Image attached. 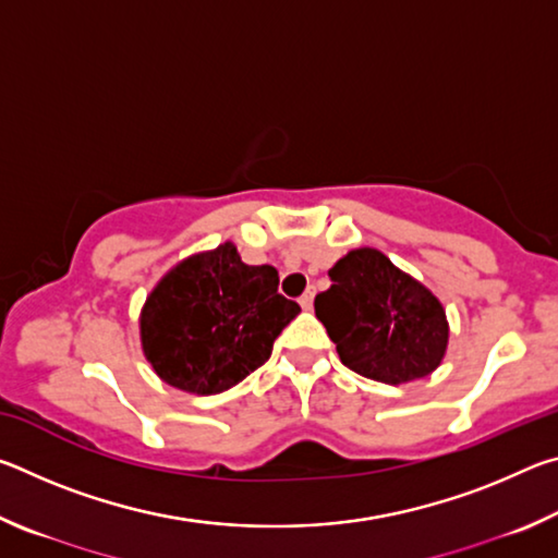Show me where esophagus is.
Here are the masks:
<instances>
[{"instance_id":"esophagus-1","label":"esophagus","mask_w":558,"mask_h":558,"mask_svg":"<svg viewBox=\"0 0 558 558\" xmlns=\"http://www.w3.org/2000/svg\"><path fill=\"white\" fill-rule=\"evenodd\" d=\"M313 302H315V290H307L305 295L300 298V307L302 310H313Z\"/></svg>"}]
</instances>
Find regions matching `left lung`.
<instances>
[{"label": "left lung", "instance_id": "1", "mask_svg": "<svg viewBox=\"0 0 558 558\" xmlns=\"http://www.w3.org/2000/svg\"><path fill=\"white\" fill-rule=\"evenodd\" d=\"M332 286L315 298V315L349 369L381 384L436 372L448 347L438 298L384 253L356 248L329 268Z\"/></svg>", "mask_w": 558, "mask_h": 558}]
</instances>
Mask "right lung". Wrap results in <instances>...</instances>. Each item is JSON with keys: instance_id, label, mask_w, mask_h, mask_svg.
Listing matches in <instances>:
<instances>
[{"instance_id": "right-lung-1", "label": "right lung", "mask_w": 558, "mask_h": 558, "mask_svg": "<svg viewBox=\"0 0 558 558\" xmlns=\"http://www.w3.org/2000/svg\"><path fill=\"white\" fill-rule=\"evenodd\" d=\"M300 305L272 266H245L231 243L194 256L147 298L140 332L155 372L189 393H221L268 362Z\"/></svg>"}]
</instances>
